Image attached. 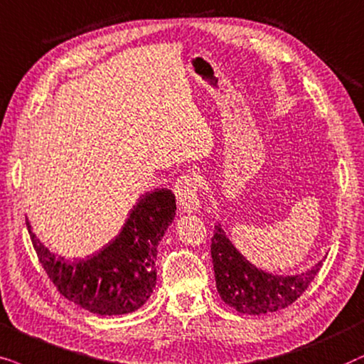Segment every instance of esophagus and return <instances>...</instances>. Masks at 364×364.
Listing matches in <instances>:
<instances>
[{"mask_svg":"<svg viewBox=\"0 0 364 364\" xmlns=\"http://www.w3.org/2000/svg\"><path fill=\"white\" fill-rule=\"evenodd\" d=\"M174 193L179 206L186 213H196L200 210V198H198V181L191 173H183L174 185Z\"/></svg>","mask_w":364,"mask_h":364,"instance_id":"obj_1","label":"esophagus"}]
</instances>
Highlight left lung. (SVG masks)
Masks as SVG:
<instances>
[{"label": "left lung", "mask_w": 364, "mask_h": 364, "mask_svg": "<svg viewBox=\"0 0 364 364\" xmlns=\"http://www.w3.org/2000/svg\"><path fill=\"white\" fill-rule=\"evenodd\" d=\"M211 258L221 299L245 314L273 313L293 304L306 291L323 266V261H319L311 269L293 276L264 273L241 256L221 225H215Z\"/></svg>", "instance_id": "1"}]
</instances>
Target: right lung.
<instances>
[{"instance_id": "add662e5", "label": "right lung", "mask_w": 364, "mask_h": 364, "mask_svg": "<svg viewBox=\"0 0 364 364\" xmlns=\"http://www.w3.org/2000/svg\"><path fill=\"white\" fill-rule=\"evenodd\" d=\"M176 213L171 190L161 188L139 198L123 230L100 253L65 259L45 248L26 220L38 259L58 291L77 306L101 316L141 308L156 284L158 245Z\"/></svg>"}]
</instances>
